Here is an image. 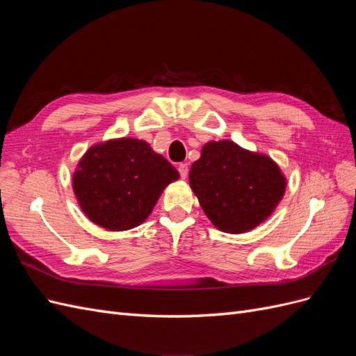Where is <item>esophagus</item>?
Returning a JSON list of instances; mask_svg holds the SVG:
<instances>
[{
  "label": "esophagus",
  "mask_w": 356,
  "mask_h": 356,
  "mask_svg": "<svg viewBox=\"0 0 356 356\" xmlns=\"http://www.w3.org/2000/svg\"><path fill=\"white\" fill-rule=\"evenodd\" d=\"M178 170H179L181 178H186L188 175V165L187 163H179Z\"/></svg>",
  "instance_id": "34e87169"
}]
</instances>
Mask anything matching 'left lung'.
Masks as SVG:
<instances>
[{
  "label": "left lung",
  "mask_w": 356,
  "mask_h": 356,
  "mask_svg": "<svg viewBox=\"0 0 356 356\" xmlns=\"http://www.w3.org/2000/svg\"><path fill=\"white\" fill-rule=\"evenodd\" d=\"M190 186L215 227L236 234L252 230L275 211L286 181L272 159L218 141L202 148Z\"/></svg>",
  "instance_id": "left-lung-1"
}]
</instances>
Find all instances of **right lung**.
<instances>
[{
	"mask_svg": "<svg viewBox=\"0 0 356 356\" xmlns=\"http://www.w3.org/2000/svg\"><path fill=\"white\" fill-rule=\"evenodd\" d=\"M178 170L145 141L122 138L88 149L72 177L83 212L106 230H129L145 221Z\"/></svg>",
	"mask_w": 356,
	"mask_h": 356,
	"instance_id": "add662e5",
	"label": "right lung"
}]
</instances>
